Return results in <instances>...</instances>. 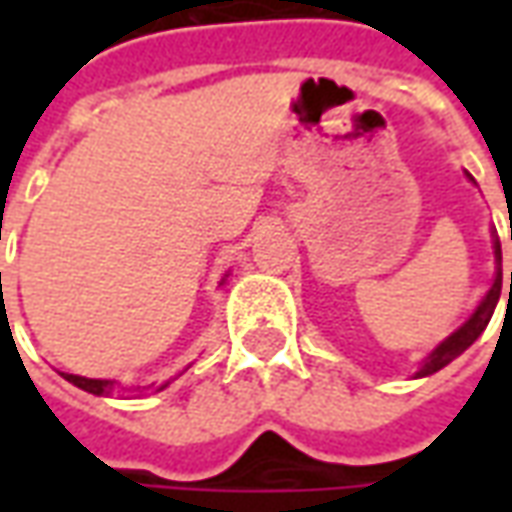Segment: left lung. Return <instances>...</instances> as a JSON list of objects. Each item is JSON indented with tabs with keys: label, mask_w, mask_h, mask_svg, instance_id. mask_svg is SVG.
Segmentation results:
<instances>
[{
	"label": "left lung",
	"mask_w": 512,
	"mask_h": 512,
	"mask_svg": "<svg viewBox=\"0 0 512 512\" xmlns=\"http://www.w3.org/2000/svg\"><path fill=\"white\" fill-rule=\"evenodd\" d=\"M510 241H512V227H510ZM494 257H496V277L491 290H488V293L483 296V301L477 304V310L472 312V318L463 323L461 329H455L444 343H439L433 351H430L428 359H425L422 367H419L417 376H430V373H436V370H441V367H447L455 356H461L463 351H466V348H469V345H472L474 340L485 332V326H488V321H491V315H494L496 310V304H499V296H502V244H499V238H496V235H494ZM510 299H512V271H510V296H507V304H510Z\"/></svg>",
	"instance_id": "left-lung-1"
}]
</instances>
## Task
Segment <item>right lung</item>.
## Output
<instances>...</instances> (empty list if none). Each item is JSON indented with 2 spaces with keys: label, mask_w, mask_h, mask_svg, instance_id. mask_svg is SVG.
Segmentation results:
<instances>
[{
  "label": "right lung",
  "mask_w": 512,
  "mask_h": 512,
  "mask_svg": "<svg viewBox=\"0 0 512 512\" xmlns=\"http://www.w3.org/2000/svg\"><path fill=\"white\" fill-rule=\"evenodd\" d=\"M62 376H65V381H71L73 386H79V389H84V392H90V395H126L128 392L126 386H120L117 381H106V378H84V376H73V373H62ZM164 386H161V389H164Z\"/></svg>",
  "instance_id": "add662e5"
}]
</instances>
